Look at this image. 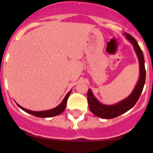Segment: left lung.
<instances>
[{
	"instance_id": "obj_1",
	"label": "left lung",
	"mask_w": 153,
	"mask_h": 153,
	"mask_svg": "<svg viewBox=\"0 0 153 153\" xmlns=\"http://www.w3.org/2000/svg\"><path fill=\"white\" fill-rule=\"evenodd\" d=\"M127 40L130 42L133 46L136 55L139 60L140 64V79L137 84L135 86V89L132 92L130 95L127 98L124 99L123 100L114 105H105L102 104L97 100L96 97L92 93L91 90L89 89L87 93V98H88L89 107L90 111L93 114L98 117L103 119H113L119 117L120 115L126 113L128 110L135 106V104L138 101L143 92L144 84L146 81V69H145V60L143 56V51L138 44L137 41L133 38L129 33H125Z\"/></svg>"
}]
</instances>
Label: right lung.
<instances>
[{
  "mask_svg": "<svg viewBox=\"0 0 153 153\" xmlns=\"http://www.w3.org/2000/svg\"><path fill=\"white\" fill-rule=\"evenodd\" d=\"M71 93V90L67 93L66 97H64V99L63 100V101L61 102V103L57 106L56 107L53 108L52 109H49V110H44V111H32V110H29V109H27L25 108L22 107L20 105L17 103V106L21 108V109H23L24 111L27 112V113H30V114L33 115L34 117H40V118H47V117H55V116H57V115H60V113H63L64 111L65 108L67 106V100L69 98V96Z\"/></svg>",
  "mask_w": 153,
  "mask_h": 153,
  "instance_id": "1",
  "label": "right lung"
}]
</instances>
